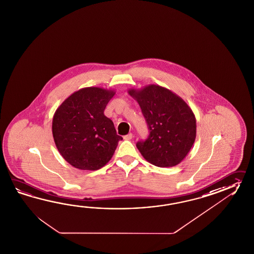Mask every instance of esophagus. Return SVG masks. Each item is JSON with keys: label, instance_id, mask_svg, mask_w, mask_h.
Wrapping results in <instances>:
<instances>
[{"label": "esophagus", "instance_id": "obj_1", "mask_svg": "<svg viewBox=\"0 0 254 254\" xmlns=\"http://www.w3.org/2000/svg\"><path fill=\"white\" fill-rule=\"evenodd\" d=\"M132 137H133V134H128V135H126L124 136V139L126 140H130V139H132Z\"/></svg>", "mask_w": 254, "mask_h": 254}]
</instances>
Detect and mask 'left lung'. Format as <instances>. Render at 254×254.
Wrapping results in <instances>:
<instances>
[{"label": "left lung", "mask_w": 254, "mask_h": 254, "mask_svg": "<svg viewBox=\"0 0 254 254\" xmlns=\"http://www.w3.org/2000/svg\"><path fill=\"white\" fill-rule=\"evenodd\" d=\"M127 92L138 103L149 129L147 139L136 143L143 158L160 168L181 163L196 138V118L191 108L181 96L160 85Z\"/></svg>", "instance_id": "obj_1"}]
</instances>
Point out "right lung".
<instances>
[{"mask_svg":"<svg viewBox=\"0 0 254 254\" xmlns=\"http://www.w3.org/2000/svg\"><path fill=\"white\" fill-rule=\"evenodd\" d=\"M114 90L85 87L63 102L54 115L52 131L57 149L68 163L82 170L101 169L113 157L122 136L104 114Z\"/></svg>","mask_w":254,"mask_h":254,"instance_id":"add662e5","label":"right lung"}]
</instances>
